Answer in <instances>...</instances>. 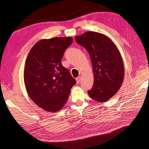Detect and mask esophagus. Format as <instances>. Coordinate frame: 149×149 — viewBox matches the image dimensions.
Segmentation results:
<instances>
[{"mask_svg":"<svg viewBox=\"0 0 149 149\" xmlns=\"http://www.w3.org/2000/svg\"><path fill=\"white\" fill-rule=\"evenodd\" d=\"M76 83H79L80 81H81V77L79 76V77H78L76 79Z\"/></svg>","mask_w":149,"mask_h":149,"instance_id":"1","label":"esophagus"}]
</instances>
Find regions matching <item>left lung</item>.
Listing matches in <instances>:
<instances>
[{"label":"left lung","instance_id":"1","mask_svg":"<svg viewBox=\"0 0 149 149\" xmlns=\"http://www.w3.org/2000/svg\"><path fill=\"white\" fill-rule=\"evenodd\" d=\"M77 43L87 49L94 72V84L88 91L97 102H106L118 93L123 82L124 67L118 47L106 35L87 31L75 37Z\"/></svg>","mask_w":149,"mask_h":149}]
</instances>
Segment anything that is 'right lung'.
I'll return each instance as SVG.
<instances>
[{
  "label": "right lung",
  "mask_w": 149,
  "mask_h": 149,
  "mask_svg": "<svg viewBox=\"0 0 149 149\" xmlns=\"http://www.w3.org/2000/svg\"><path fill=\"white\" fill-rule=\"evenodd\" d=\"M73 41L71 37L41 40L26 58L24 74L26 92L36 104L46 111L61 109L76 84L61 64L64 52Z\"/></svg>",
  "instance_id": "right-lung-1"
}]
</instances>
